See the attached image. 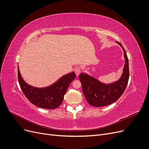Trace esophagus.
Instances as JSON below:
<instances>
[{
  "label": "esophagus",
  "instance_id": "1",
  "mask_svg": "<svg viewBox=\"0 0 149 149\" xmlns=\"http://www.w3.org/2000/svg\"><path fill=\"white\" fill-rule=\"evenodd\" d=\"M74 72H75L76 76H78L79 75L80 73H81V69H80V68H79V67H76V68L74 69Z\"/></svg>",
  "mask_w": 149,
  "mask_h": 149
}]
</instances>
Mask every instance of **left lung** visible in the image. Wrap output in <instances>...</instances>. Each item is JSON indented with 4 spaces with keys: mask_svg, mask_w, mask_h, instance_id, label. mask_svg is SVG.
Returning a JSON list of instances; mask_svg holds the SVG:
<instances>
[{
    "mask_svg": "<svg viewBox=\"0 0 149 149\" xmlns=\"http://www.w3.org/2000/svg\"><path fill=\"white\" fill-rule=\"evenodd\" d=\"M116 42L123 48L125 59L123 73L119 80L105 84L86 73L80 74L79 76L84 95L88 102L93 106H106L116 102L123 94L127 85L129 78L128 58L122 45Z\"/></svg>",
    "mask_w": 149,
    "mask_h": 149,
    "instance_id": "left-lung-1",
    "label": "left lung"
}]
</instances>
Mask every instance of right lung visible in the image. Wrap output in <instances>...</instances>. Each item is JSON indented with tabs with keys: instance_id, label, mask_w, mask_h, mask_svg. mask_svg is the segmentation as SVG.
<instances>
[{
	"instance_id": "right-lung-1",
	"label": "right lung",
	"mask_w": 149,
	"mask_h": 149,
	"mask_svg": "<svg viewBox=\"0 0 149 149\" xmlns=\"http://www.w3.org/2000/svg\"><path fill=\"white\" fill-rule=\"evenodd\" d=\"M76 77L74 72L67 74L56 82L45 88H37L26 83L18 66V80L22 92L29 101L40 108L53 109L59 107L70 83Z\"/></svg>"
}]
</instances>
